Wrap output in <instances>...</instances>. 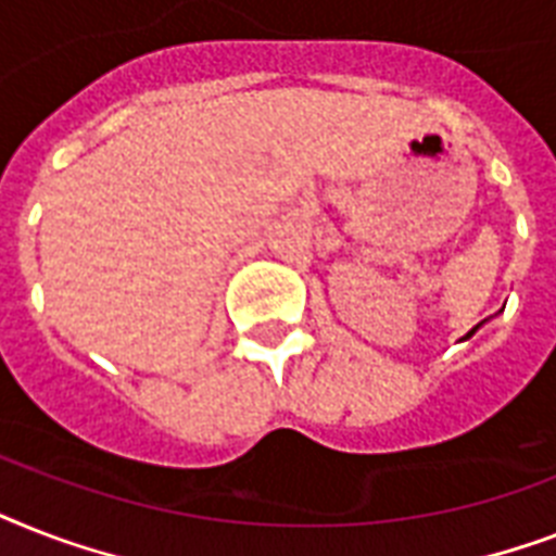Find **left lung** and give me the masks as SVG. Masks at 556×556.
I'll list each match as a JSON object with an SVG mask.
<instances>
[{
	"mask_svg": "<svg viewBox=\"0 0 556 556\" xmlns=\"http://www.w3.org/2000/svg\"><path fill=\"white\" fill-rule=\"evenodd\" d=\"M479 326H482V323H479ZM479 326H476V329H479ZM476 329H473V331H476ZM473 331H470V334H467V338H473Z\"/></svg>",
	"mask_w": 556,
	"mask_h": 556,
	"instance_id": "obj_1",
	"label": "left lung"
}]
</instances>
